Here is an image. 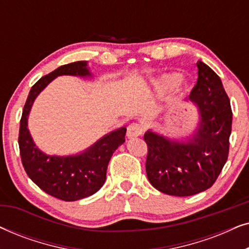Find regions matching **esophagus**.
<instances>
[{
  "mask_svg": "<svg viewBox=\"0 0 249 249\" xmlns=\"http://www.w3.org/2000/svg\"><path fill=\"white\" fill-rule=\"evenodd\" d=\"M142 131H144V129H142V124H129L127 128V136L129 138L138 137V136H141L142 134Z\"/></svg>",
  "mask_w": 249,
  "mask_h": 249,
  "instance_id": "1",
  "label": "esophagus"
}]
</instances>
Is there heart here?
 Returning a JSON list of instances; mask_svg holds the SVG:
<instances>
[{
  "label": "heart",
  "mask_w": 249,
  "mask_h": 249,
  "mask_svg": "<svg viewBox=\"0 0 249 249\" xmlns=\"http://www.w3.org/2000/svg\"><path fill=\"white\" fill-rule=\"evenodd\" d=\"M180 79L179 74L177 73H171V74H163L162 77H160L159 79H156V85L162 87H172L178 83ZM187 85H183V88H185Z\"/></svg>",
  "instance_id": "1"
}]
</instances>
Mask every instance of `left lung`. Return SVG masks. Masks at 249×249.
I'll use <instances>...</instances> for the list:
<instances>
[{
  "instance_id": "8db88e82",
  "label": "left lung",
  "mask_w": 249,
  "mask_h": 249,
  "mask_svg": "<svg viewBox=\"0 0 249 249\" xmlns=\"http://www.w3.org/2000/svg\"><path fill=\"white\" fill-rule=\"evenodd\" d=\"M188 100L198 108L199 124L187 141H172L148 130L146 173L152 186L171 196H192L209 189L229 154L232 124L230 100L220 77L202 61Z\"/></svg>"
}]
</instances>
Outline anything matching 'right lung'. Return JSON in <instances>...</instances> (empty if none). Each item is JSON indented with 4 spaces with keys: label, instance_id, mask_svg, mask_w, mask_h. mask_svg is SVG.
I'll use <instances>...</instances> for the list:
<instances>
[{
    "label": "right lung",
    "instance_id": "1",
    "mask_svg": "<svg viewBox=\"0 0 249 249\" xmlns=\"http://www.w3.org/2000/svg\"><path fill=\"white\" fill-rule=\"evenodd\" d=\"M90 77L86 61L64 64L40 78L32 87L23 107L19 129L21 162L30 179L49 195L73 202L93 195L104 185L107 169L115 149L124 142L125 127L111 131L76 155H47L34 142L28 125V115L38 94L57 76Z\"/></svg>",
    "mask_w": 249,
    "mask_h": 249
}]
</instances>
